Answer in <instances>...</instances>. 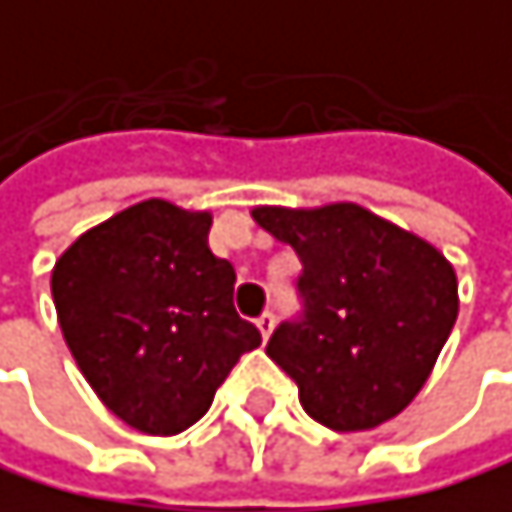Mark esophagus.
Instances as JSON below:
<instances>
[{
	"mask_svg": "<svg viewBox=\"0 0 512 512\" xmlns=\"http://www.w3.org/2000/svg\"><path fill=\"white\" fill-rule=\"evenodd\" d=\"M256 328L262 331V338H269V334L275 331V312H262V316L256 319Z\"/></svg>",
	"mask_w": 512,
	"mask_h": 512,
	"instance_id": "1",
	"label": "esophagus"
}]
</instances>
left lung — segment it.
<instances>
[{
	"label": "left lung",
	"mask_w": 512,
	"mask_h": 512,
	"mask_svg": "<svg viewBox=\"0 0 512 512\" xmlns=\"http://www.w3.org/2000/svg\"><path fill=\"white\" fill-rule=\"evenodd\" d=\"M303 262V312L269 353L297 381L303 410L334 432H369L403 413L457 322V275L432 243L356 203L253 209Z\"/></svg>",
	"instance_id": "1"
}]
</instances>
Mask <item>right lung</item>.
Returning <instances> with one entry per match:
<instances>
[{
    "mask_svg": "<svg viewBox=\"0 0 512 512\" xmlns=\"http://www.w3.org/2000/svg\"><path fill=\"white\" fill-rule=\"evenodd\" d=\"M209 212L143 200L80 234L52 269L74 363L137 432L203 419L237 359L262 344L234 309V265L209 250Z\"/></svg>",
    "mask_w": 512,
    "mask_h": 512,
    "instance_id": "1",
    "label": "right lung"
}]
</instances>
